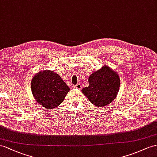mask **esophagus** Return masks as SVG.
<instances>
[{
	"label": "esophagus",
	"instance_id": "obj_1",
	"mask_svg": "<svg viewBox=\"0 0 157 157\" xmlns=\"http://www.w3.org/2000/svg\"><path fill=\"white\" fill-rule=\"evenodd\" d=\"M73 87L74 88H76V89H78V90H80L82 88V85L80 83H77L76 85L75 86H73Z\"/></svg>",
	"mask_w": 157,
	"mask_h": 157
}]
</instances>
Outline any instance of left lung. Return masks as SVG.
I'll return each mask as SVG.
<instances>
[{
	"label": "left lung",
	"instance_id": "1",
	"mask_svg": "<svg viewBox=\"0 0 157 157\" xmlns=\"http://www.w3.org/2000/svg\"><path fill=\"white\" fill-rule=\"evenodd\" d=\"M89 86L82 90L94 105L102 107L110 103L117 97L120 79L118 74L107 66L91 74L88 79Z\"/></svg>",
	"mask_w": 157,
	"mask_h": 157
}]
</instances>
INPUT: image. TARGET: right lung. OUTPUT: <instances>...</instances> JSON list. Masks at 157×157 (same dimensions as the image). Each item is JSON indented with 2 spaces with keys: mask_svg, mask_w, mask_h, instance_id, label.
<instances>
[{
  "mask_svg": "<svg viewBox=\"0 0 157 157\" xmlns=\"http://www.w3.org/2000/svg\"><path fill=\"white\" fill-rule=\"evenodd\" d=\"M31 89L39 104L51 109L61 104L70 91V87L61 77L50 70L40 71L32 80Z\"/></svg>",
  "mask_w": 157,
  "mask_h": 157,
  "instance_id": "1",
  "label": "right lung"
}]
</instances>
